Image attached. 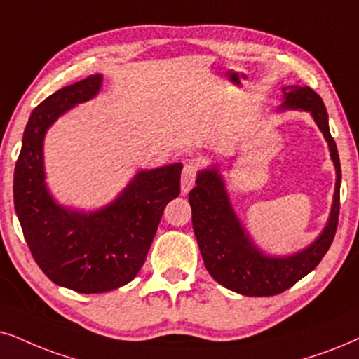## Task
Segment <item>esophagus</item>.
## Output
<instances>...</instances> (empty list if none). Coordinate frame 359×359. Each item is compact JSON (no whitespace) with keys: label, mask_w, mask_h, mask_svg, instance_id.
Returning <instances> with one entry per match:
<instances>
[{"label":"esophagus","mask_w":359,"mask_h":359,"mask_svg":"<svg viewBox=\"0 0 359 359\" xmlns=\"http://www.w3.org/2000/svg\"><path fill=\"white\" fill-rule=\"evenodd\" d=\"M197 165L195 164H185L182 169V179H180V189H182V194H187L190 189L195 185V180H197Z\"/></svg>","instance_id":"obj_1"}]
</instances>
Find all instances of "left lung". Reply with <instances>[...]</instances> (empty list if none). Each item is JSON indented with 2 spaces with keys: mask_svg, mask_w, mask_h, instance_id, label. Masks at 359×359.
I'll return each instance as SVG.
<instances>
[{
  "mask_svg": "<svg viewBox=\"0 0 359 359\" xmlns=\"http://www.w3.org/2000/svg\"><path fill=\"white\" fill-rule=\"evenodd\" d=\"M281 90L283 102L278 111L310 112L328 142L330 157L337 170L333 203L318 237L303 250L290 255H270L263 252L240 222L219 164L198 170L195 180L197 185L189 194L194 233L205 269L213 280L245 297H271L293 287L316 269L337 233L341 167L337 144L330 134L328 112L321 97L308 86H285Z\"/></svg>",
  "mask_w": 359,
  "mask_h": 359,
  "instance_id": "left-lung-1",
  "label": "left lung"
}]
</instances>
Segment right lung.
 I'll return each instance as SVG.
<instances>
[{"label":"right lung","mask_w":359,"mask_h":359,"mask_svg":"<svg viewBox=\"0 0 359 359\" xmlns=\"http://www.w3.org/2000/svg\"><path fill=\"white\" fill-rule=\"evenodd\" d=\"M102 74L66 86L31 112L15 167V208L36 263L59 287L104 293L129 283L146 262L162 212L180 194L182 164L139 170L112 202L96 210L61 205L44 170V137L62 114L88 102Z\"/></svg>","instance_id":"obj_1"}]
</instances>
